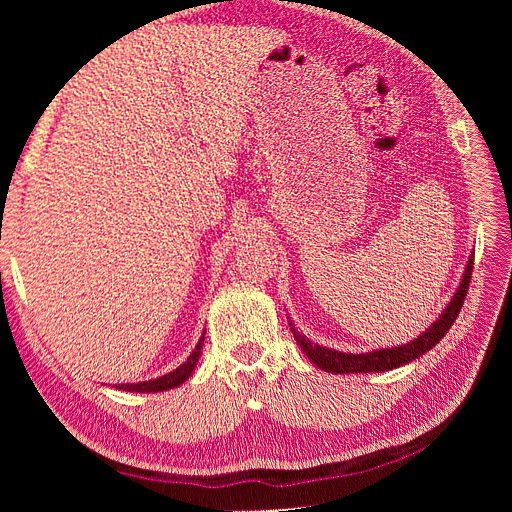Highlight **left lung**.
<instances>
[{"label": "left lung", "instance_id": "8db88e82", "mask_svg": "<svg viewBox=\"0 0 512 512\" xmlns=\"http://www.w3.org/2000/svg\"><path fill=\"white\" fill-rule=\"evenodd\" d=\"M472 265H474V254H470L468 265H466V269H463V275H461V282H459L457 290L453 292L451 301H448L446 307L442 309V314L433 320L421 335L410 339L408 344L352 354V352H339V350H333L327 346L314 344L312 339H307L297 327H294V322L288 318L290 331H292L294 339H297V344L307 359L312 361L316 367H320L322 371H329V374H374V371L397 369L401 365H408V363L416 361L418 356H423L425 352H429L446 335V331L453 327L457 314L461 312L463 299H466V294H468Z\"/></svg>", "mask_w": 512, "mask_h": 512}]
</instances>
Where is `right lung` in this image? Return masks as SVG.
I'll return each instance as SVG.
<instances>
[{
	"instance_id": "obj_1",
	"label": "right lung",
	"mask_w": 512,
	"mask_h": 512,
	"mask_svg": "<svg viewBox=\"0 0 512 512\" xmlns=\"http://www.w3.org/2000/svg\"><path fill=\"white\" fill-rule=\"evenodd\" d=\"M205 346V333L203 337L198 339L196 348L190 352L188 359H185L177 369L168 371V374L160 376V378H153V380H145V382H136V384H115V389L119 391H130V393H162V391H168V389H175V386L183 384L185 380H188L192 376V371L200 359V350H203Z\"/></svg>"
}]
</instances>
